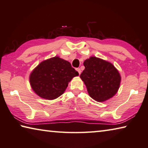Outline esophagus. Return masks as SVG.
<instances>
[{"label": "esophagus", "mask_w": 148, "mask_h": 148, "mask_svg": "<svg viewBox=\"0 0 148 148\" xmlns=\"http://www.w3.org/2000/svg\"><path fill=\"white\" fill-rule=\"evenodd\" d=\"M76 71H77V72H78V73H79V74H81V72H82V71H81V69H76Z\"/></svg>", "instance_id": "esophagus-1"}]
</instances>
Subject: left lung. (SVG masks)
<instances>
[{
	"instance_id": "left-lung-1",
	"label": "left lung",
	"mask_w": 148,
	"mask_h": 148,
	"mask_svg": "<svg viewBox=\"0 0 148 148\" xmlns=\"http://www.w3.org/2000/svg\"><path fill=\"white\" fill-rule=\"evenodd\" d=\"M83 65L85 69L80 78L93 100L103 102L116 95L120 88L121 76L111 63L91 56L85 60Z\"/></svg>"
}]
</instances>
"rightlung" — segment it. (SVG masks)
<instances>
[{"label":"right lung","mask_w":148,"mask_h":148,"mask_svg":"<svg viewBox=\"0 0 148 148\" xmlns=\"http://www.w3.org/2000/svg\"><path fill=\"white\" fill-rule=\"evenodd\" d=\"M78 75L69 61L55 56L42 61L32 71L29 84L39 97L52 100L62 95L69 83Z\"/></svg>","instance_id":"add662e5"}]
</instances>
